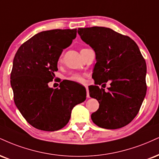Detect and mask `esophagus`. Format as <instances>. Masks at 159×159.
Segmentation results:
<instances>
[{"label":"esophagus","mask_w":159,"mask_h":159,"mask_svg":"<svg viewBox=\"0 0 159 159\" xmlns=\"http://www.w3.org/2000/svg\"><path fill=\"white\" fill-rule=\"evenodd\" d=\"M86 90H87V98H89V89H88V87L86 86Z\"/></svg>","instance_id":"esophagus-1"}]
</instances>
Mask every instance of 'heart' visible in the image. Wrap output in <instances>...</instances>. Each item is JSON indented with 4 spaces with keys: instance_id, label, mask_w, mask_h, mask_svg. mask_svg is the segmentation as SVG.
Returning a JSON list of instances; mask_svg holds the SVG:
<instances>
[{
    "instance_id": "b5f03b06",
    "label": "heart",
    "mask_w": 159,
    "mask_h": 159,
    "mask_svg": "<svg viewBox=\"0 0 159 159\" xmlns=\"http://www.w3.org/2000/svg\"><path fill=\"white\" fill-rule=\"evenodd\" d=\"M87 49H82L81 51L86 50ZM66 79L70 80V81H74V82H77V83H83L84 81V76L82 75L81 74H78V73H75L72 74L71 75H70L69 77L66 78Z\"/></svg>"
}]
</instances>
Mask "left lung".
<instances>
[{
    "instance_id": "1",
    "label": "left lung",
    "mask_w": 159,
    "mask_h": 159,
    "mask_svg": "<svg viewBox=\"0 0 159 159\" xmlns=\"http://www.w3.org/2000/svg\"><path fill=\"white\" fill-rule=\"evenodd\" d=\"M82 41L95 52L94 86L89 88L91 98L99 108L91 115L94 124L115 129L127 125L139 112L147 93V66L136 43L127 35L102 26L79 28ZM111 81L108 91L100 89Z\"/></svg>"
}]
</instances>
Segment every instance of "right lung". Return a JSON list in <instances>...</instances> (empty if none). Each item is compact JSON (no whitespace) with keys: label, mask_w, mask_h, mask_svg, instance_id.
<instances>
[{"label":"right lung","mask_w":159,"mask_h":159,"mask_svg":"<svg viewBox=\"0 0 159 159\" xmlns=\"http://www.w3.org/2000/svg\"><path fill=\"white\" fill-rule=\"evenodd\" d=\"M77 29L52 30L36 34L19 47L11 72L14 101L29 124L43 131L58 130L66 125L72 110L84 102L86 92L67 87L48 86L58 71L63 49L76 38Z\"/></svg>","instance_id":"1"}]
</instances>
